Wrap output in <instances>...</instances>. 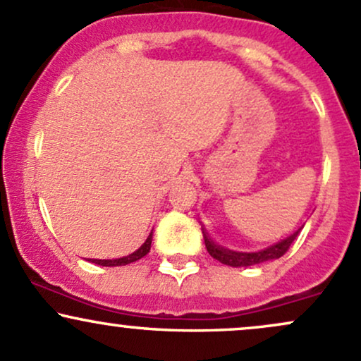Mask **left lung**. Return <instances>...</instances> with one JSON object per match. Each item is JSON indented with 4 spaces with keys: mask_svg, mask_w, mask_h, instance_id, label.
Wrapping results in <instances>:
<instances>
[{
    "mask_svg": "<svg viewBox=\"0 0 361 361\" xmlns=\"http://www.w3.org/2000/svg\"><path fill=\"white\" fill-rule=\"evenodd\" d=\"M300 229H302V228H300ZM300 229H298V231L293 233L291 236H288V238L281 240L279 243L271 245V247H267L265 250L253 252V253L228 250V248H224V247H221V245L214 243V241L209 238L207 233H205V229H202V233H204L205 248H207L209 255L214 257L216 260H219V262L224 264V265H231V267H248V265L262 264V262H267V260H274V259H279V257H283L284 253L290 250L291 243L296 240Z\"/></svg>",
    "mask_w": 361,
    "mask_h": 361,
    "instance_id": "left-lung-1",
    "label": "left lung"
}]
</instances>
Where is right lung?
Listing matches in <instances>:
<instances>
[{"label":"right lung","instance_id":"1","mask_svg":"<svg viewBox=\"0 0 361 361\" xmlns=\"http://www.w3.org/2000/svg\"><path fill=\"white\" fill-rule=\"evenodd\" d=\"M150 243H152V231H150V235L147 236V240H145V243L142 245L138 250H135L133 253H130V255L123 257V259H114V260H97V259H90V262L94 264H99V265H104V267H116V265H126V264H132V262H137V260H140L142 257H145L150 250Z\"/></svg>","mask_w":361,"mask_h":361}]
</instances>
